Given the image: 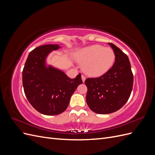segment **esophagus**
Returning a JSON list of instances; mask_svg holds the SVG:
<instances>
[{
  "mask_svg": "<svg viewBox=\"0 0 155 155\" xmlns=\"http://www.w3.org/2000/svg\"><path fill=\"white\" fill-rule=\"evenodd\" d=\"M81 79H82V81H83V83L85 82V79H86L85 76H83V75H82V76H81Z\"/></svg>",
  "mask_w": 155,
  "mask_h": 155,
  "instance_id": "1",
  "label": "esophagus"
}]
</instances>
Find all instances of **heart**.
<instances>
[{
	"label": "heart",
	"instance_id": "1",
	"mask_svg": "<svg viewBox=\"0 0 155 155\" xmlns=\"http://www.w3.org/2000/svg\"><path fill=\"white\" fill-rule=\"evenodd\" d=\"M74 57L82 64L87 76L98 78L104 76L113 66L116 55L114 50L100 45H93L79 50Z\"/></svg>",
	"mask_w": 155,
	"mask_h": 155
}]
</instances>
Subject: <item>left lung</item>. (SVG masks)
<instances>
[{"label":"left lung","instance_id":"obj_1","mask_svg":"<svg viewBox=\"0 0 155 155\" xmlns=\"http://www.w3.org/2000/svg\"><path fill=\"white\" fill-rule=\"evenodd\" d=\"M116 59L113 66L104 76L87 78V104L95 113L106 114L121 109L130 97L133 85V74L129 59L119 48L109 43Z\"/></svg>","mask_w":155,"mask_h":155}]
</instances>
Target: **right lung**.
I'll return each instance as SVG.
<instances>
[{
    "label": "right lung",
    "instance_id": "obj_1",
    "mask_svg": "<svg viewBox=\"0 0 155 155\" xmlns=\"http://www.w3.org/2000/svg\"><path fill=\"white\" fill-rule=\"evenodd\" d=\"M58 45L38 46L29 54L22 71V85L26 97L40 113L53 116L67 109L70 97L83 83L81 74L71 79L62 70L47 66L46 59Z\"/></svg>",
    "mask_w": 155,
    "mask_h": 155
}]
</instances>
